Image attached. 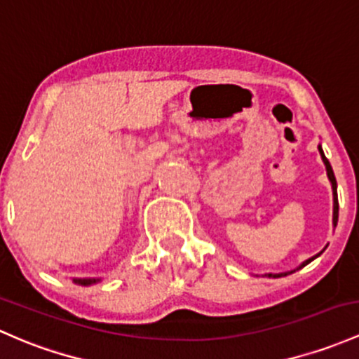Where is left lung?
Segmentation results:
<instances>
[{"label":"left lung","mask_w":359,"mask_h":359,"mask_svg":"<svg viewBox=\"0 0 359 359\" xmlns=\"http://www.w3.org/2000/svg\"><path fill=\"white\" fill-rule=\"evenodd\" d=\"M318 152H320V156H322V161H323V164H325V169H327V176H329V180H330V184H332V195H334V217H332V222H334V226H337V219H339L337 181H335V176H334V171H332V165H330L329 159H327V157H325V154H323V150H322V147H320V145H318ZM318 255H320V253H318ZM318 255H315V257L308 258V260H304L303 264L299 265L298 269H302V267H304V265H306V264H310V262H311V260H315V258H317ZM298 269H294V271H291V272H280V273H265V276H269V277H284V276H289V273L296 272V271H298Z\"/></svg>","instance_id":"left-lung-1"}]
</instances>
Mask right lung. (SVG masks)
Wrapping results in <instances>:
<instances>
[{
  "instance_id": "obj_1",
  "label": "right lung",
  "mask_w": 359,
  "mask_h": 359,
  "mask_svg": "<svg viewBox=\"0 0 359 359\" xmlns=\"http://www.w3.org/2000/svg\"><path fill=\"white\" fill-rule=\"evenodd\" d=\"M99 280L101 279H94V277H88V279H73V283L75 284H80V286H90V284H95V283H99Z\"/></svg>"
}]
</instances>
